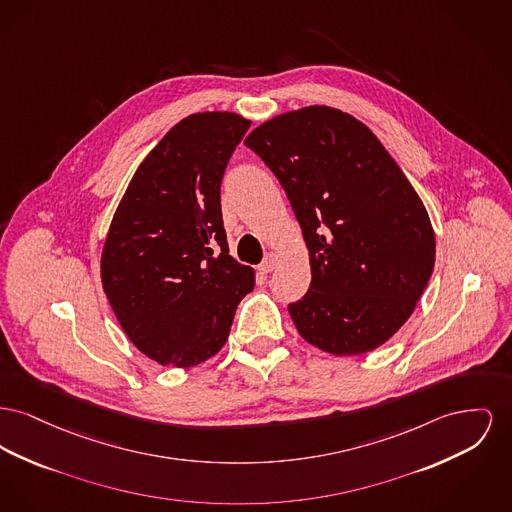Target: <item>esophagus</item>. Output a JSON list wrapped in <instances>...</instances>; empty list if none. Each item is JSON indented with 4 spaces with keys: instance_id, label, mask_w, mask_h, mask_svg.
Listing matches in <instances>:
<instances>
[{
    "instance_id": "esophagus-1",
    "label": "esophagus",
    "mask_w": 512,
    "mask_h": 512,
    "mask_svg": "<svg viewBox=\"0 0 512 512\" xmlns=\"http://www.w3.org/2000/svg\"><path fill=\"white\" fill-rule=\"evenodd\" d=\"M276 265H278V255H276V253H269V255L263 259V263L259 265V271L272 272L276 269Z\"/></svg>"
}]
</instances>
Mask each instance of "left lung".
<instances>
[{"label": "left lung", "mask_w": 512, "mask_h": 512, "mask_svg": "<svg viewBox=\"0 0 512 512\" xmlns=\"http://www.w3.org/2000/svg\"><path fill=\"white\" fill-rule=\"evenodd\" d=\"M245 145L284 187L309 251L311 284L288 305L309 344L360 356L414 313L435 265L420 195L373 131L331 106L253 129Z\"/></svg>", "instance_id": "obj_1"}]
</instances>
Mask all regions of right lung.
Here are the masks:
<instances>
[{
    "mask_svg": "<svg viewBox=\"0 0 512 512\" xmlns=\"http://www.w3.org/2000/svg\"><path fill=\"white\" fill-rule=\"evenodd\" d=\"M251 121L199 112L139 164L114 212L100 278L121 329L151 360L193 367L228 340L255 271L228 255L220 183Z\"/></svg>",
    "mask_w": 512,
    "mask_h": 512,
    "instance_id": "add662e5",
    "label": "right lung"
}]
</instances>
